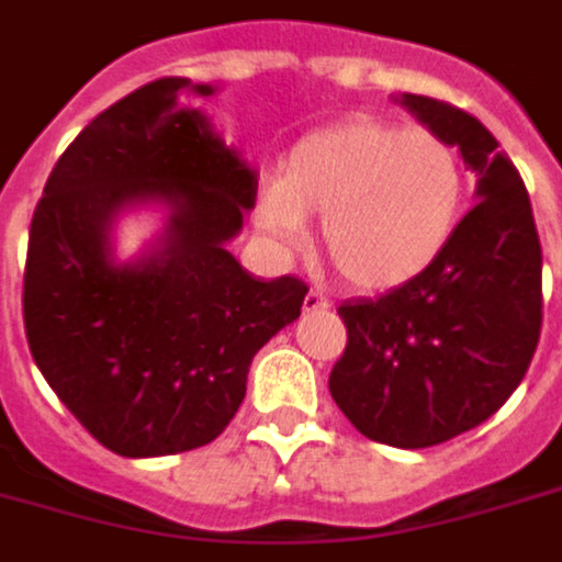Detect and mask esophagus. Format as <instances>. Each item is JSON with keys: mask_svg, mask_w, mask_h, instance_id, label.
Returning a JSON list of instances; mask_svg holds the SVG:
<instances>
[{"mask_svg": "<svg viewBox=\"0 0 562 562\" xmlns=\"http://www.w3.org/2000/svg\"><path fill=\"white\" fill-rule=\"evenodd\" d=\"M321 310H329V301L324 299V295H318V292H315V290L306 292L304 313H321Z\"/></svg>", "mask_w": 562, "mask_h": 562, "instance_id": "1", "label": "esophagus"}]
</instances>
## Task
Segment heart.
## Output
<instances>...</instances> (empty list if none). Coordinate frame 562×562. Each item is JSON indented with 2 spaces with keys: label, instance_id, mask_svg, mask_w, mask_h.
Listing matches in <instances>:
<instances>
[{
  "label": "heart",
  "instance_id": "obj_1",
  "mask_svg": "<svg viewBox=\"0 0 562 562\" xmlns=\"http://www.w3.org/2000/svg\"><path fill=\"white\" fill-rule=\"evenodd\" d=\"M460 204L463 167L443 138L355 116L292 147L258 195L256 224L292 247L306 215H321V241L340 276L358 290H392L440 256Z\"/></svg>",
  "mask_w": 562,
  "mask_h": 562
}]
</instances>
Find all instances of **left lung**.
Returning a JSON list of instances; mask_svg holds the SVG:
<instances>
[{
  "label": "left lung",
  "mask_w": 562,
  "mask_h": 562,
  "mask_svg": "<svg viewBox=\"0 0 562 562\" xmlns=\"http://www.w3.org/2000/svg\"><path fill=\"white\" fill-rule=\"evenodd\" d=\"M395 102L458 147L477 176V204L418 278L340 304L347 349L329 392L369 440L426 449L492 418L520 386L543 324V252L526 184L497 138L429 95Z\"/></svg>",
  "instance_id": "8db88e82"
}]
</instances>
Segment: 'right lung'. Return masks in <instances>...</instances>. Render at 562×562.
Returning a JSON list of instances; mask_svg holds the SVG:
<instances>
[{
	"instance_id": "add662e5",
	"label": "right lung",
	"mask_w": 562,
	"mask_h": 562,
	"mask_svg": "<svg viewBox=\"0 0 562 562\" xmlns=\"http://www.w3.org/2000/svg\"><path fill=\"white\" fill-rule=\"evenodd\" d=\"M158 79L74 138L31 222L25 333L33 361L85 429L124 458L190 452L224 431L258 349L301 315L306 284L249 276L227 249L256 207L258 170ZM162 210L133 259L117 218Z\"/></svg>"
}]
</instances>
